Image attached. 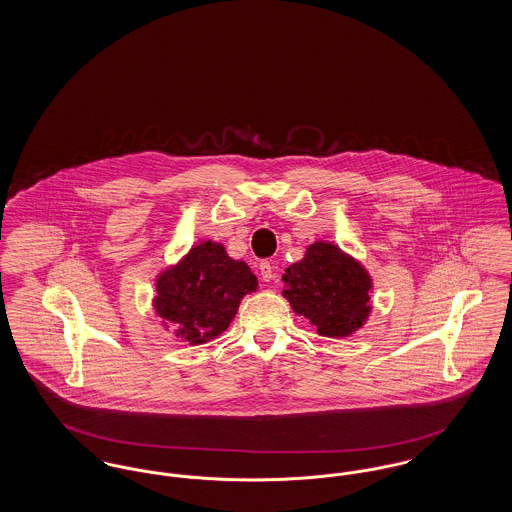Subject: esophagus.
<instances>
[{"label": "esophagus", "instance_id": "obj_1", "mask_svg": "<svg viewBox=\"0 0 512 512\" xmlns=\"http://www.w3.org/2000/svg\"><path fill=\"white\" fill-rule=\"evenodd\" d=\"M259 270H261V276H263L265 282H270V280L276 278V270H274V265L270 261H261Z\"/></svg>", "mask_w": 512, "mask_h": 512}]
</instances>
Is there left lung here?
<instances>
[{
	"mask_svg": "<svg viewBox=\"0 0 512 512\" xmlns=\"http://www.w3.org/2000/svg\"><path fill=\"white\" fill-rule=\"evenodd\" d=\"M282 280V293L293 311L315 324L320 336L347 338L370 315L372 280L338 245H309L305 257L286 268Z\"/></svg>",
	"mask_w": 512,
	"mask_h": 512,
	"instance_id": "1",
	"label": "left lung"
}]
</instances>
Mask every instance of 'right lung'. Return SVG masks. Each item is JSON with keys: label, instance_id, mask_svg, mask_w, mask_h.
I'll list each match as a JSON object with an SVG mask.
<instances>
[{"label": "right lung", "instance_id": "1", "mask_svg": "<svg viewBox=\"0 0 512 512\" xmlns=\"http://www.w3.org/2000/svg\"><path fill=\"white\" fill-rule=\"evenodd\" d=\"M155 313L174 326L176 338L199 345L215 340L236 317L245 293L257 290V278L244 261L224 247L203 242L157 276Z\"/></svg>", "mask_w": 512, "mask_h": 512}]
</instances>
